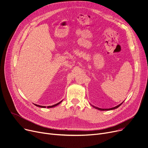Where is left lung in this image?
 Instances as JSON below:
<instances>
[{
  "instance_id": "8db88e82",
  "label": "left lung",
  "mask_w": 148,
  "mask_h": 148,
  "mask_svg": "<svg viewBox=\"0 0 148 148\" xmlns=\"http://www.w3.org/2000/svg\"><path fill=\"white\" fill-rule=\"evenodd\" d=\"M122 103H121V104H120L119 105H118V106H116V107H113V108H110V109H101V108H99V107H95V106H93V107H95V108H96V109H98V110H113V109H117V107H119Z\"/></svg>"
}]
</instances>
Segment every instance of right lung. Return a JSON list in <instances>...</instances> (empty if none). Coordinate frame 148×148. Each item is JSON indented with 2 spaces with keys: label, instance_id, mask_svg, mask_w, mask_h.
Here are the masks:
<instances>
[{
  "label": "right lung",
  "instance_id": "add662e5",
  "mask_svg": "<svg viewBox=\"0 0 148 148\" xmlns=\"http://www.w3.org/2000/svg\"><path fill=\"white\" fill-rule=\"evenodd\" d=\"M62 102V101H61L60 102H59V103H57V104H54V105H52V106H48L47 107L48 108H51V107H55V106H57V105H58L60 103H61ZM35 106H38V107H44V108H45L46 107V106H39V105H37V104H35Z\"/></svg>",
  "mask_w": 148,
  "mask_h": 148
}]
</instances>
